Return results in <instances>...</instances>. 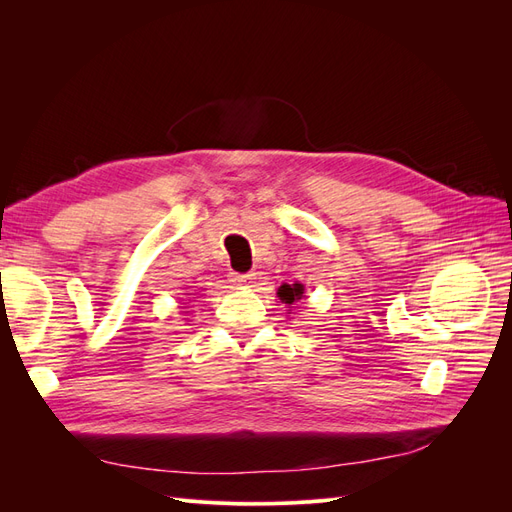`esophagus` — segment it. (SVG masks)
Masks as SVG:
<instances>
[{
	"instance_id": "esophagus-1",
	"label": "esophagus",
	"mask_w": 512,
	"mask_h": 512,
	"mask_svg": "<svg viewBox=\"0 0 512 512\" xmlns=\"http://www.w3.org/2000/svg\"><path fill=\"white\" fill-rule=\"evenodd\" d=\"M256 280L254 273H230V282L235 286H250Z\"/></svg>"
}]
</instances>
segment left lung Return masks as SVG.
I'll use <instances>...</instances> for the list:
<instances>
[{
	"instance_id": "left-lung-1",
	"label": "left lung",
	"mask_w": 512,
	"mask_h": 512,
	"mask_svg": "<svg viewBox=\"0 0 512 512\" xmlns=\"http://www.w3.org/2000/svg\"><path fill=\"white\" fill-rule=\"evenodd\" d=\"M303 286L301 284H282L280 288H277V297H280L282 303H288L292 305L294 301H299L303 297Z\"/></svg>"
}]
</instances>
